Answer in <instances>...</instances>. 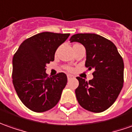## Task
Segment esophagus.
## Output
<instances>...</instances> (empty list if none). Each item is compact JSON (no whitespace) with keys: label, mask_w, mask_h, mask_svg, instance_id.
I'll list each match as a JSON object with an SVG mask.
<instances>
[{"label":"esophagus","mask_w":132,"mask_h":132,"mask_svg":"<svg viewBox=\"0 0 132 132\" xmlns=\"http://www.w3.org/2000/svg\"><path fill=\"white\" fill-rule=\"evenodd\" d=\"M72 77H73V76H72V75H68V80H70V78H72Z\"/></svg>","instance_id":"34e87169"}]
</instances>
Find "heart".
Here are the masks:
<instances>
[{"instance_id": "heart-1", "label": "heart", "mask_w": 132, "mask_h": 132, "mask_svg": "<svg viewBox=\"0 0 132 132\" xmlns=\"http://www.w3.org/2000/svg\"><path fill=\"white\" fill-rule=\"evenodd\" d=\"M82 46L81 44H75L74 45H73V48H76V47H80ZM63 68H64L65 70H67L68 72H72L73 71V68H72L71 66H70V65H64L63 66Z\"/></svg>"}]
</instances>
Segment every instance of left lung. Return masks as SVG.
Masks as SVG:
<instances>
[{"label": "left lung", "instance_id": "left-lung-1", "mask_svg": "<svg viewBox=\"0 0 132 132\" xmlns=\"http://www.w3.org/2000/svg\"><path fill=\"white\" fill-rule=\"evenodd\" d=\"M70 42L81 43L86 50L85 67L94 68L88 82L77 77L75 95L80 106L89 111L101 113L113 105L123 85V61L115 44L95 34H77Z\"/></svg>", "mask_w": 132, "mask_h": 132}]
</instances>
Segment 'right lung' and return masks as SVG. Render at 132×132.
<instances>
[{
  "label": "right lung",
  "mask_w": 132,
  "mask_h": 132,
  "mask_svg": "<svg viewBox=\"0 0 132 132\" xmlns=\"http://www.w3.org/2000/svg\"><path fill=\"white\" fill-rule=\"evenodd\" d=\"M70 34L42 32L24 40L13 57V84L29 109L42 113L52 109L60 99L68 78L64 72L49 77L46 64Z\"/></svg>",
  "instance_id": "right-lung-1"
}]
</instances>
